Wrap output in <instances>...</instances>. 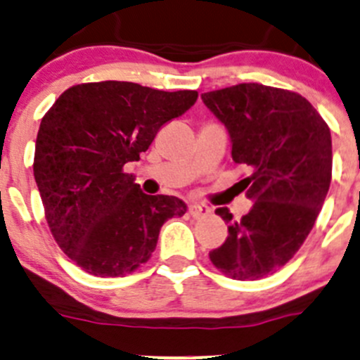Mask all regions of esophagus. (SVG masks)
Wrapping results in <instances>:
<instances>
[{
    "mask_svg": "<svg viewBox=\"0 0 360 360\" xmlns=\"http://www.w3.org/2000/svg\"><path fill=\"white\" fill-rule=\"evenodd\" d=\"M188 212H190L191 217H195V219H200V217L209 216L210 209L207 205H203V203H190Z\"/></svg>",
    "mask_w": 360,
    "mask_h": 360,
    "instance_id": "1",
    "label": "esophagus"
}]
</instances>
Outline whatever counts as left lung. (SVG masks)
I'll use <instances>...</instances> for the list:
<instances>
[{"instance_id":"1","label":"left lung","mask_w":360,"mask_h":360,"mask_svg":"<svg viewBox=\"0 0 360 360\" xmlns=\"http://www.w3.org/2000/svg\"><path fill=\"white\" fill-rule=\"evenodd\" d=\"M228 129L231 157L250 176L242 190L254 200L240 221L226 207L216 212L228 226L214 266L235 281L275 274L300 250L324 205L333 172L331 130L300 94L240 83L202 94Z\"/></svg>"}]
</instances>
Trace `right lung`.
<instances>
[{
	"mask_svg": "<svg viewBox=\"0 0 360 360\" xmlns=\"http://www.w3.org/2000/svg\"><path fill=\"white\" fill-rule=\"evenodd\" d=\"M198 92L130 82L82 83L60 94L36 137L34 179L53 238L96 277H123L153 254L160 228L186 212L169 195H146L123 165L139 160L160 127Z\"/></svg>",
	"mask_w": 360,
	"mask_h": 360,
	"instance_id": "right-lung-1",
	"label": "right lung"
}]
</instances>
